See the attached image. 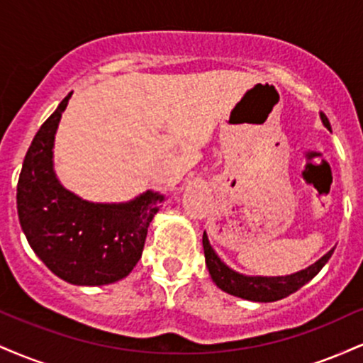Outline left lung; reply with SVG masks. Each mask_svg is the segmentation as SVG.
<instances>
[{
	"label": "left lung",
	"instance_id": "8db88e82",
	"mask_svg": "<svg viewBox=\"0 0 363 363\" xmlns=\"http://www.w3.org/2000/svg\"><path fill=\"white\" fill-rule=\"evenodd\" d=\"M320 121H323L324 126L331 129V124H329L328 118L323 112H320ZM203 249H205L208 272H210L215 285L227 291V294L252 302H274L289 297L294 291L302 289L306 283H309L323 269V266L329 261L331 254L335 252V247H333L331 251L324 254L319 261H315L309 268L301 269V272L294 274H286V277H247V274H240L228 268L216 256L213 247L210 245V240H208L206 232L203 234Z\"/></svg>",
	"mask_w": 363,
	"mask_h": 363
}]
</instances>
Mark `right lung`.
Segmentation results:
<instances>
[{
	"instance_id": "add662e5",
	"label": "right lung",
	"mask_w": 363,
	"mask_h": 363,
	"mask_svg": "<svg viewBox=\"0 0 363 363\" xmlns=\"http://www.w3.org/2000/svg\"><path fill=\"white\" fill-rule=\"evenodd\" d=\"M72 94L32 140L16 186V210L28 244L56 277L80 286L109 285L140 261L148 225L165 196L147 191L126 203H91L61 186L54 135Z\"/></svg>"
}]
</instances>
